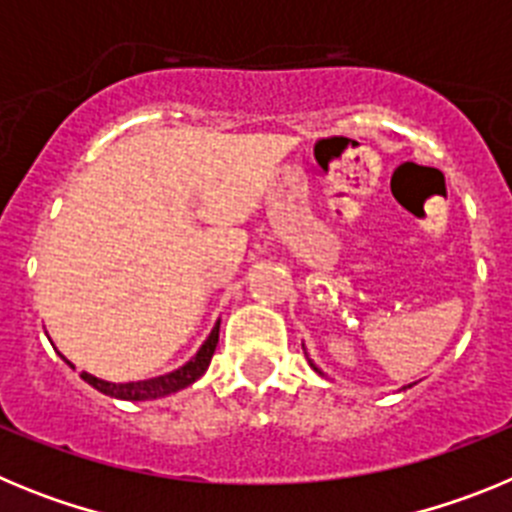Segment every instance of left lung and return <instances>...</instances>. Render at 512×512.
Listing matches in <instances>:
<instances>
[{
  "label": "left lung",
  "instance_id": "1",
  "mask_svg": "<svg viewBox=\"0 0 512 512\" xmlns=\"http://www.w3.org/2000/svg\"><path fill=\"white\" fill-rule=\"evenodd\" d=\"M302 348H305V343H302ZM305 356H307V351H305ZM307 361H310V366H312V369H315V372L320 374V377H325V372H323V369H320V366L315 364V361H312L310 356H307ZM408 387H413V384H408ZM408 387H402V390H408Z\"/></svg>",
  "mask_w": 512,
  "mask_h": 512
}]
</instances>
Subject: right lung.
Here are the masks:
<instances>
[{"label": "right lung", "mask_w": 512, "mask_h": 512, "mask_svg": "<svg viewBox=\"0 0 512 512\" xmlns=\"http://www.w3.org/2000/svg\"><path fill=\"white\" fill-rule=\"evenodd\" d=\"M217 336H220V320H217L215 328L210 330V336H207V341L202 343L200 351H197L187 364L179 366V369H174V372L169 374H161V377L140 379V382H107V379H99L89 372H81V379H84L87 384H92L94 390H99L102 395L117 397V400L143 402V400H158V397L174 395V392L184 390V387L197 382V379L207 372V366H210L212 354H215V348H217ZM61 359L74 369V364H71L66 356L61 354Z\"/></svg>", "instance_id": "add662e5"}]
</instances>
